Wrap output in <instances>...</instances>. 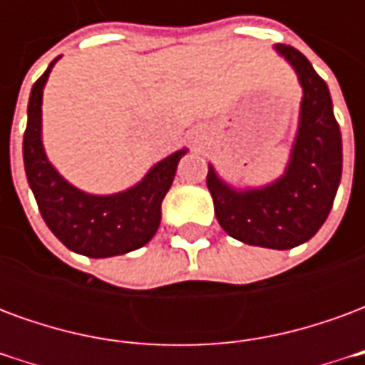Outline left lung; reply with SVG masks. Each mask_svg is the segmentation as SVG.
I'll use <instances>...</instances> for the list:
<instances>
[{
  "label": "left lung",
  "instance_id": "left-lung-1",
  "mask_svg": "<svg viewBox=\"0 0 365 365\" xmlns=\"http://www.w3.org/2000/svg\"><path fill=\"white\" fill-rule=\"evenodd\" d=\"M297 76L303 97L283 174L264 185H232L209 164L207 187L229 237L250 246L289 250L319 232L342 178V136L329 86L295 48L275 44Z\"/></svg>",
  "mask_w": 365,
  "mask_h": 365
}]
</instances>
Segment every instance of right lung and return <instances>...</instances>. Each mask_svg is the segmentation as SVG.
Wrapping results in <instances>:
<instances>
[{"label":"right lung","mask_w":365,"mask_h":365,"mask_svg":"<svg viewBox=\"0 0 365 365\" xmlns=\"http://www.w3.org/2000/svg\"><path fill=\"white\" fill-rule=\"evenodd\" d=\"M52 60L31 90L23 162L29 187L46 227L68 250L88 258H111L150 242L162 219V201L172 187L175 170L187 148L156 162L140 182L117 193H90L70 183L54 168L43 144V91Z\"/></svg>","instance_id":"right-lung-1"}]
</instances>
